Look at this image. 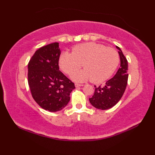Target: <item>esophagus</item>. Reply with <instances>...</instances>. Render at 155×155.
<instances>
[{"instance_id":"esophagus-1","label":"esophagus","mask_w":155,"mask_h":155,"mask_svg":"<svg viewBox=\"0 0 155 155\" xmlns=\"http://www.w3.org/2000/svg\"><path fill=\"white\" fill-rule=\"evenodd\" d=\"M83 84H78V83L75 84L76 87H83Z\"/></svg>"}]
</instances>
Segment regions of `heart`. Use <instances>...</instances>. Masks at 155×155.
<instances>
[{"instance_id": "b5f03b06", "label": "heart", "mask_w": 155, "mask_h": 155, "mask_svg": "<svg viewBox=\"0 0 155 155\" xmlns=\"http://www.w3.org/2000/svg\"><path fill=\"white\" fill-rule=\"evenodd\" d=\"M119 63V55L113 48L88 42L75 46L72 52H63L59 58V67L72 75L83 67L84 71L73 76L77 81L92 79L100 83L109 78Z\"/></svg>"}]
</instances>
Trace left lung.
I'll return each mask as SVG.
<instances>
[{
    "label": "left lung",
    "instance_id": "left-lung-1",
    "mask_svg": "<svg viewBox=\"0 0 155 155\" xmlns=\"http://www.w3.org/2000/svg\"><path fill=\"white\" fill-rule=\"evenodd\" d=\"M117 48L119 50L120 68L116 74L107 81L104 87L94 86V94L89 98L91 104L98 109L107 110L114 107L120 100L126 89L128 77V61L120 48L117 46Z\"/></svg>",
    "mask_w": 155,
    "mask_h": 155
}]
</instances>
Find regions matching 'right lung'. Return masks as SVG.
I'll list each match as a JSON object with an SVG mask.
<instances>
[{"mask_svg": "<svg viewBox=\"0 0 155 155\" xmlns=\"http://www.w3.org/2000/svg\"><path fill=\"white\" fill-rule=\"evenodd\" d=\"M58 42L42 47L28 64V83L32 98L46 110H61L70 101L74 84L59 71Z\"/></svg>", "mask_w": 155, "mask_h": 155, "instance_id": "add662e5", "label": "right lung"}]
</instances>
